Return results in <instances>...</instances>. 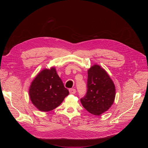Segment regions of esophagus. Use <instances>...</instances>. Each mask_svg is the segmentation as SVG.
<instances>
[{
	"label": "esophagus",
	"instance_id": "34e87169",
	"mask_svg": "<svg viewBox=\"0 0 148 148\" xmlns=\"http://www.w3.org/2000/svg\"><path fill=\"white\" fill-rule=\"evenodd\" d=\"M69 92L71 95H74L76 93V89L74 88H71L69 89Z\"/></svg>",
	"mask_w": 148,
	"mask_h": 148
}]
</instances>
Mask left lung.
<instances>
[{"instance_id": "1", "label": "left lung", "mask_w": 148, "mask_h": 148, "mask_svg": "<svg viewBox=\"0 0 148 148\" xmlns=\"http://www.w3.org/2000/svg\"><path fill=\"white\" fill-rule=\"evenodd\" d=\"M115 96V85L105 70L95 65L88 71L87 92L80 99L89 113L99 115L112 105Z\"/></svg>"}]
</instances>
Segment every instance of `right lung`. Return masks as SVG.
Listing matches in <instances>:
<instances>
[{"label": "right lung", "mask_w": 148, "mask_h": 148, "mask_svg": "<svg viewBox=\"0 0 148 148\" xmlns=\"http://www.w3.org/2000/svg\"><path fill=\"white\" fill-rule=\"evenodd\" d=\"M29 94L33 104L39 110L49 112L59 106L69 95L56 69L40 72L31 83Z\"/></svg>", "instance_id": "add662e5"}]
</instances>
